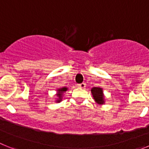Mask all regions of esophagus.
<instances>
[{"instance_id":"34e87169","label":"esophagus","mask_w":149,"mask_h":149,"mask_svg":"<svg viewBox=\"0 0 149 149\" xmlns=\"http://www.w3.org/2000/svg\"><path fill=\"white\" fill-rule=\"evenodd\" d=\"M77 86L79 88H81V89H84V88L86 87V84L85 83H82L81 84H77Z\"/></svg>"}]
</instances>
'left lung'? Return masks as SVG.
I'll return each mask as SVG.
<instances>
[{
	"label": "left lung",
	"mask_w": 149,
	"mask_h": 149,
	"mask_svg": "<svg viewBox=\"0 0 149 149\" xmlns=\"http://www.w3.org/2000/svg\"><path fill=\"white\" fill-rule=\"evenodd\" d=\"M91 93L93 95V99L99 105H103L105 104V97L104 94L103 89L100 86L93 87L91 89Z\"/></svg>",
	"instance_id": "obj_1"
}]
</instances>
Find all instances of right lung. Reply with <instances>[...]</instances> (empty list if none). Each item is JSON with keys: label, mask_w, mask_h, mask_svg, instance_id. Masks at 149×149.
I'll return each instance as SVG.
<instances>
[{"label": "right lung", "mask_w": 149, "mask_h": 149, "mask_svg": "<svg viewBox=\"0 0 149 149\" xmlns=\"http://www.w3.org/2000/svg\"><path fill=\"white\" fill-rule=\"evenodd\" d=\"M68 89V88L66 87V86H63V87H60L59 88V89H56V95L57 98H56V101H55L56 103H60V102H61L62 100H63V95H64V93H65Z\"/></svg>", "instance_id": "obj_1"}]
</instances>
